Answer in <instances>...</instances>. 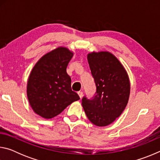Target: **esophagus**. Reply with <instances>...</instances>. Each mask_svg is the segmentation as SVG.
Instances as JSON below:
<instances>
[{
    "mask_svg": "<svg viewBox=\"0 0 160 160\" xmlns=\"http://www.w3.org/2000/svg\"><path fill=\"white\" fill-rule=\"evenodd\" d=\"M78 95H79V97H80V98H82V96H83V92H81V91L78 92Z\"/></svg>",
    "mask_w": 160,
    "mask_h": 160,
    "instance_id": "esophagus-1",
    "label": "esophagus"
}]
</instances>
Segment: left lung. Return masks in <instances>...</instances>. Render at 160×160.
Returning <instances> with one entry per match:
<instances>
[{
	"label": "left lung",
	"mask_w": 160,
	"mask_h": 160,
	"mask_svg": "<svg viewBox=\"0 0 160 160\" xmlns=\"http://www.w3.org/2000/svg\"><path fill=\"white\" fill-rule=\"evenodd\" d=\"M88 61L96 92L91 99L84 96L82 104L92 123L106 126L122 113L128 104L129 78L118 59L107 51L89 53Z\"/></svg>",
	"instance_id": "8db88e82"
}]
</instances>
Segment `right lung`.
Returning <instances> with one entry per match:
<instances>
[{
	"label": "right lung",
	"mask_w": 160,
	"mask_h": 160,
	"mask_svg": "<svg viewBox=\"0 0 160 160\" xmlns=\"http://www.w3.org/2000/svg\"><path fill=\"white\" fill-rule=\"evenodd\" d=\"M72 56L68 48H57L42 56L32 70L27 94L32 109L43 118H53L80 99L66 72Z\"/></svg>",
	"instance_id": "obj_1"
}]
</instances>
